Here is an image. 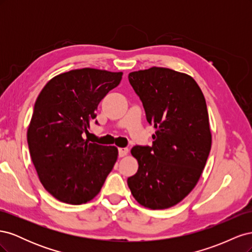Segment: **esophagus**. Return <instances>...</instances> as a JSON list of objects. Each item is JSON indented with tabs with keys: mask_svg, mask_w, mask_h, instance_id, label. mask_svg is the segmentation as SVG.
I'll use <instances>...</instances> for the list:
<instances>
[{
	"mask_svg": "<svg viewBox=\"0 0 252 252\" xmlns=\"http://www.w3.org/2000/svg\"><path fill=\"white\" fill-rule=\"evenodd\" d=\"M128 152H129L128 148H119V157L123 158L128 155Z\"/></svg>",
	"mask_w": 252,
	"mask_h": 252,
	"instance_id": "34e87169",
	"label": "esophagus"
}]
</instances>
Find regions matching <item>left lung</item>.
Wrapping results in <instances>:
<instances>
[{
  "label": "left lung",
  "instance_id": "left-lung-1",
  "mask_svg": "<svg viewBox=\"0 0 252 252\" xmlns=\"http://www.w3.org/2000/svg\"><path fill=\"white\" fill-rule=\"evenodd\" d=\"M129 83L154 125L152 146H134L139 169L127 184L144 207L166 209L180 203L199 182L211 149L207 105L186 73L151 67L130 72Z\"/></svg>",
  "mask_w": 252,
  "mask_h": 252
}]
</instances>
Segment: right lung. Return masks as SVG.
<instances>
[{
    "mask_svg": "<svg viewBox=\"0 0 252 252\" xmlns=\"http://www.w3.org/2000/svg\"><path fill=\"white\" fill-rule=\"evenodd\" d=\"M122 75L94 68L70 70L52 78L36 98L27 130L30 157L44 188L61 202L93 200L117 162V147L89 143L83 133Z\"/></svg>",
    "mask_w": 252,
    "mask_h": 252,
    "instance_id": "add662e5",
    "label": "right lung"
}]
</instances>
